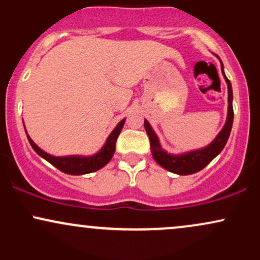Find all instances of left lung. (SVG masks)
Returning <instances> with one entry per match:
<instances>
[{
  "label": "left lung",
  "mask_w": 260,
  "mask_h": 260,
  "mask_svg": "<svg viewBox=\"0 0 260 260\" xmlns=\"http://www.w3.org/2000/svg\"><path fill=\"white\" fill-rule=\"evenodd\" d=\"M221 71H222V64H221ZM226 83H228L229 88V113H228V120L221 132L217 134L215 139L211 142V144H209L208 147L199 149V150L190 151V153H186L182 155H170L164 151L160 147L159 139H157L156 134L154 133V131L151 129L150 124L148 123V121H144V127L147 131L149 139H150V149L151 154H153L155 161L159 164L160 166H162L164 169L169 170V171L174 172L177 175H192L196 172L201 171L210 162L217 154L221 153L223 147L228 143L229 136L231 133L232 123H234V107H232V88L230 80L226 78Z\"/></svg>",
  "instance_id": "8db88e82"
}]
</instances>
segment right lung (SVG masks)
<instances>
[{"label": "right lung", "instance_id": "add662e5", "mask_svg": "<svg viewBox=\"0 0 260 260\" xmlns=\"http://www.w3.org/2000/svg\"><path fill=\"white\" fill-rule=\"evenodd\" d=\"M124 124V120H122L120 123L117 124V127L112 131V133L110 134L109 138H107L105 145L98 154H95L94 156H88V157H82V156H67V157H58V156H52V155L45 153L41 150L40 148L35 144L34 142L30 139V137L28 136L29 143L37 153L43 156L45 160L49 161L51 165L57 168L59 171L64 172L68 175H84V174H90V172L96 171L106 165L111 157L113 156L116 149V140H117L118 134H120L122 127Z\"/></svg>", "mask_w": 260, "mask_h": 260}]
</instances>
